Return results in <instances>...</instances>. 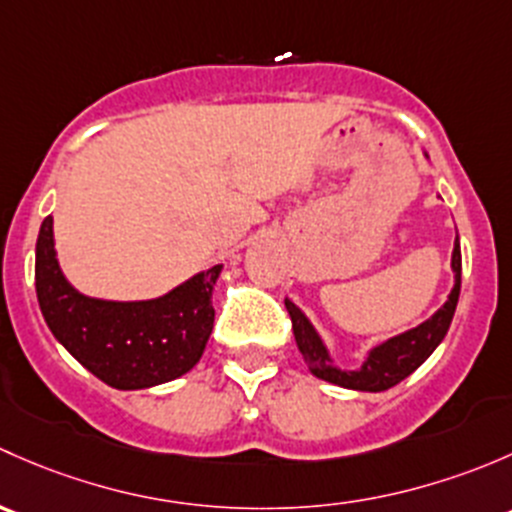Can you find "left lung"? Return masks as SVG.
Masks as SVG:
<instances>
[{
  "label": "left lung",
  "instance_id": "left-lung-1",
  "mask_svg": "<svg viewBox=\"0 0 512 512\" xmlns=\"http://www.w3.org/2000/svg\"><path fill=\"white\" fill-rule=\"evenodd\" d=\"M451 271L453 288L449 293V300L421 325L407 330V333L389 337L382 345H374L357 370H340V367L333 365V357H330L323 337L318 335L313 323L305 318L303 310L293 300L286 298L288 315L293 320L295 342H298V350L303 355L308 370L318 379L337 384V387L357 389V392H384V389L402 382L416 367L424 365L426 357L441 345V340L449 333L453 313H456L458 293H461V246H458V236L453 241Z\"/></svg>",
  "mask_w": 512,
  "mask_h": 512
}]
</instances>
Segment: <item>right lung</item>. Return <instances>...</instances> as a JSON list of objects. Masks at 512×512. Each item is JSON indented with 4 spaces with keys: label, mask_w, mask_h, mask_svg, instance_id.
Listing matches in <instances>:
<instances>
[{
    "label": "right lung",
    "mask_w": 512,
    "mask_h": 512,
    "mask_svg": "<svg viewBox=\"0 0 512 512\" xmlns=\"http://www.w3.org/2000/svg\"><path fill=\"white\" fill-rule=\"evenodd\" d=\"M219 273L221 263L152 300L91 298L63 276L54 219H44L36 239V298L46 325L88 372L115 389L155 387L197 365L214 328Z\"/></svg>",
    "instance_id": "right-lung-1"
}]
</instances>
